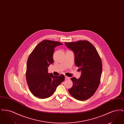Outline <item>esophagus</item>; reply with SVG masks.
I'll use <instances>...</instances> for the list:
<instances>
[{
	"label": "esophagus",
	"mask_w": 124,
	"mask_h": 124,
	"mask_svg": "<svg viewBox=\"0 0 124 124\" xmlns=\"http://www.w3.org/2000/svg\"><path fill=\"white\" fill-rule=\"evenodd\" d=\"M65 79H70V78L67 77V76H65Z\"/></svg>",
	"instance_id": "obj_1"
}]
</instances>
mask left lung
<instances>
[{
	"mask_svg": "<svg viewBox=\"0 0 124 124\" xmlns=\"http://www.w3.org/2000/svg\"><path fill=\"white\" fill-rule=\"evenodd\" d=\"M65 44L73 52L75 64L81 72L78 79L71 78L73 85L68 90L69 93L78 100H86L94 94L100 83L102 71L100 57L94 46L88 41Z\"/></svg>",
	"mask_w": 124,
	"mask_h": 124,
	"instance_id": "obj_1",
	"label": "left lung"
}]
</instances>
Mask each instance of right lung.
Here are the masks:
<instances>
[{"label":"right lung","instance_id":"1","mask_svg":"<svg viewBox=\"0 0 124 124\" xmlns=\"http://www.w3.org/2000/svg\"><path fill=\"white\" fill-rule=\"evenodd\" d=\"M62 45L59 42L44 40L40 42L30 55L27 62L26 78L31 93L40 99L53 94L57 87L65 80V76H54L48 72L53 63L54 48Z\"/></svg>","mask_w":124,"mask_h":124}]
</instances>
